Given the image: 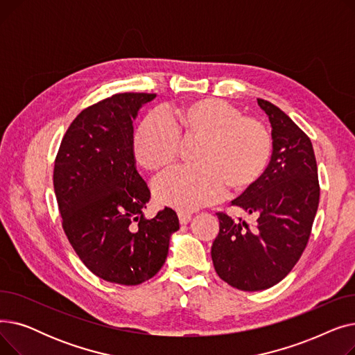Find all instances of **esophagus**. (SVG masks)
I'll list each match as a JSON object with an SVG mask.
<instances>
[{
	"label": "esophagus",
	"mask_w": 355,
	"mask_h": 355,
	"mask_svg": "<svg viewBox=\"0 0 355 355\" xmlns=\"http://www.w3.org/2000/svg\"><path fill=\"white\" fill-rule=\"evenodd\" d=\"M178 220H180L181 225H187V223L191 221V214H190V213L180 211V213H178Z\"/></svg>",
	"instance_id": "esophagus-1"
}]
</instances>
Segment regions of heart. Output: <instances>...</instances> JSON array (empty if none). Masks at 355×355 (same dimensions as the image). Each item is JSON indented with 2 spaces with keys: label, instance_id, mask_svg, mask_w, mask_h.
I'll use <instances>...</instances> for the list:
<instances>
[{
  "label": "heart",
  "instance_id": "b5f03b06",
  "mask_svg": "<svg viewBox=\"0 0 355 355\" xmlns=\"http://www.w3.org/2000/svg\"><path fill=\"white\" fill-rule=\"evenodd\" d=\"M184 141L198 139L196 166L184 168L155 185V197L164 206L194 211L216 202L226 191L241 194L262 177L272 153L266 126L218 99L185 102L165 116L148 115L139 125L134 153L139 165L161 175L175 165Z\"/></svg>",
  "mask_w": 355,
  "mask_h": 355
}]
</instances>
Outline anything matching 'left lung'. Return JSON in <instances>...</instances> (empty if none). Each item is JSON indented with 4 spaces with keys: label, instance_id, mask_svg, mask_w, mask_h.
<instances>
[{
    "label": "left lung",
    "instance_id": "obj_1",
    "mask_svg": "<svg viewBox=\"0 0 355 355\" xmlns=\"http://www.w3.org/2000/svg\"><path fill=\"white\" fill-rule=\"evenodd\" d=\"M272 128V158L248 191L232 201L257 214L253 229L218 213L220 230L211 246L217 275L240 291L279 284L302 256L320 204L318 168L311 139L284 110L257 99Z\"/></svg>",
    "mask_w": 355,
    "mask_h": 355
}]
</instances>
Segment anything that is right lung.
I'll use <instances>...</instances> for the list:
<instances>
[{
  "instance_id": "right-lung-1",
  "label": "right lung",
  "mask_w": 355,
  "mask_h": 355,
  "mask_svg": "<svg viewBox=\"0 0 355 355\" xmlns=\"http://www.w3.org/2000/svg\"><path fill=\"white\" fill-rule=\"evenodd\" d=\"M154 93H118L89 106L69 126L53 184L64 233L85 266L103 281L139 285L165 263L177 213L154 218L134 157V122Z\"/></svg>"
}]
</instances>
